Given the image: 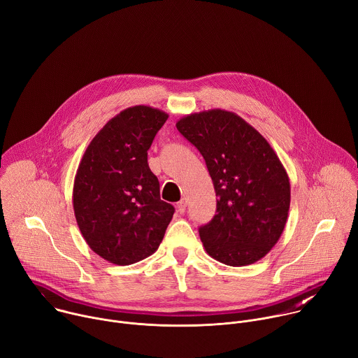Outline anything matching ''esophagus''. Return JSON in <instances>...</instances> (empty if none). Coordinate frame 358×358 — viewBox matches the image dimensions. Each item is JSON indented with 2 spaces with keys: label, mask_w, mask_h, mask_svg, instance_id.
Instances as JSON below:
<instances>
[{
  "label": "esophagus",
  "mask_w": 358,
  "mask_h": 358,
  "mask_svg": "<svg viewBox=\"0 0 358 358\" xmlns=\"http://www.w3.org/2000/svg\"><path fill=\"white\" fill-rule=\"evenodd\" d=\"M185 208H187V201L185 199H181L180 202H177V211L180 214H184L185 213Z\"/></svg>",
  "instance_id": "1"
}]
</instances>
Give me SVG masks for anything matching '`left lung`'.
I'll return each mask as SVG.
<instances>
[{
	"label": "left lung",
	"mask_w": 358,
	"mask_h": 358,
	"mask_svg": "<svg viewBox=\"0 0 358 358\" xmlns=\"http://www.w3.org/2000/svg\"><path fill=\"white\" fill-rule=\"evenodd\" d=\"M206 160L217 211L199 228L207 253L228 266L258 262L279 241L290 207L287 173L268 140L234 112L211 109L176 123Z\"/></svg>",
	"instance_id": "obj_1"
}]
</instances>
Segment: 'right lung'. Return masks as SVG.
<instances>
[{
	"instance_id": "right-lung-1",
	"label": "right lung",
	"mask_w": 358,
	"mask_h": 358,
	"mask_svg": "<svg viewBox=\"0 0 358 358\" xmlns=\"http://www.w3.org/2000/svg\"><path fill=\"white\" fill-rule=\"evenodd\" d=\"M169 115L131 106L110 119L89 143L73 182V211L89 248L126 266L155 253L174 207L160 198L147 151Z\"/></svg>"
}]
</instances>
